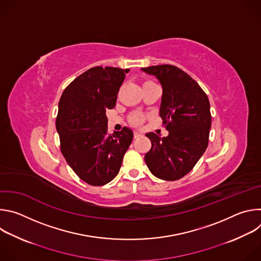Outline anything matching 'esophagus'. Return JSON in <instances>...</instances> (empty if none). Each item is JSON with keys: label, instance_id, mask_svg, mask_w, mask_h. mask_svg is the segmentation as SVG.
Instances as JSON below:
<instances>
[{"label": "esophagus", "instance_id": "obj_1", "mask_svg": "<svg viewBox=\"0 0 261 261\" xmlns=\"http://www.w3.org/2000/svg\"><path fill=\"white\" fill-rule=\"evenodd\" d=\"M140 136H142V134H141L139 131H134V137H135V138L140 137Z\"/></svg>", "mask_w": 261, "mask_h": 261}]
</instances>
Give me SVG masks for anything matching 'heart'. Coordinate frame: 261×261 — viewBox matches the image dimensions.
Returning a JSON list of instances; mask_svg holds the SVG:
<instances>
[{
    "label": "heart",
    "instance_id": "obj_1",
    "mask_svg": "<svg viewBox=\"0 0 261 261\" xmlns=\"http://www.w3.org/2000/svg\"><path fill=\"white\" fill-rule=\"evenodd\" d=\"M142 120H143L142 116L136 114V115L132 116V118H131V123H132L133 125H139V124L142 123Z\"/></svg>",
    "mask_w": 261,
    "mask_h": 261
}]
</instances>
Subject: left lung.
Here are the masks:
<instances>
[{
  "label": "left lung",
  "mask_w": 261,
  "mask_h": 261,
  "mask_svg": "<svg viewBox=\"0 0 261 261\" xmlns=\"http://www.w3.org/2000/svg\"><path fill=\"white\" fill-rule=\"evenodd\" d=\"M141 70L162 86L159 115L168 135L146 133L152 142L144 156L150 171L158 178L176 180L187 174L205 152L212 123L206 94L187 73L172 65Z\"/></svg>",
  "instance_id": "left-lung-1"
}]
</instances>
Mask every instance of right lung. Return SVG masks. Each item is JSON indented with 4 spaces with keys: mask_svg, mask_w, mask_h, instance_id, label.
Segmentation results:
<instances>
[{
    "mask_svg": "<svg viewBox=\"0 0 261 261\" xmlns=\"http://www.w3.org/2000/svg\"><path fill=\"white\" fill-rule=\"evenodd\" d=\"M129 69L94 67L63 92L56 122L61 151L69 166L84 181L103 186L119 173L133 131L108 133L106 110L117 96Z\"/></svg>",
    "mask_w": 261,
    "mask_h": 261,
    "instance_id": "1",
    "label": "right lung"
}]
</instances>
